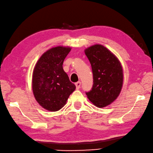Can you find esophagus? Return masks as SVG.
I'll use <instances>...</instances> for the list:
<instances>
[{
	"mask_svg": "<svg viewBox=\"0 0 153 153\" xmlns=\"http://www.w3.org/2000/svg\"><path fill=\"white\" fill-rule=\"evenodd\" d=\"M81 83L80 81L76 82V83H75V85H76V88L77 90H79V89L81 88Z\"/></svg>",
	"mask_w": 153,
	"mask_h": 153,
	"instance_id": "1",
	"label": "esophagus"
}]
</instances>
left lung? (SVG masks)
I'll return each mask as SVG.
<instances>
[{"mask_svg":"<svg viewBox=\"0 0 153 153\" xmlns=\"http://www.w3.org/2000/svg\"><path fill=\"white\" fill-rule=\"evenodd\" d=\"M91 63L93 87L86 92L88 99L95 106L102 108L118 97L123 85V70L120 61L109 49L95 44L85 50Z\"/></svg>","mask_w":153,"mask_h":153,"instance_id":"left-lung-1","label":"left lung"}]
</instances>
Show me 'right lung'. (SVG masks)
Segmentation results:
<instances>
[{
	"label": "right lung",
	"instance_id": "right-lung-1",
	"mask_svg": "<svg viewBox=\"0 0 153 153\" xmlns=\"http://www.w3.org/2000/svg\"><path fill=\"white\" fill-rule=\"evenodd\" d=\"M70 51V47H53L46 51L35 65L33 93L37 102L48 111L62 109L76 89L63 69V61Z\"/></svg>",
	"mask_w": 153,
	"mask_h": 153
}]
</instances>
